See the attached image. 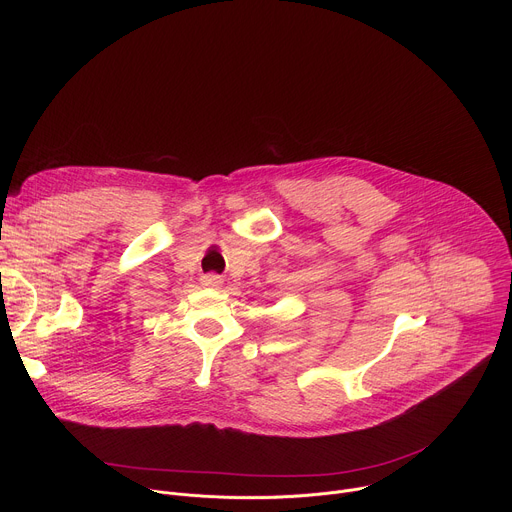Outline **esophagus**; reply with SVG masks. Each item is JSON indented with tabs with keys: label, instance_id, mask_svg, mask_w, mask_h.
<instances>
[{
	"label": "esophagus",
	"instance_id": "1",
	"mask_svg": "<svg viewBox=\"0 0 512 512\" xmlns=\"http://www.w3.org/2000/svg\"><path fill=\"white\" fill-rule=\"evenodd\" d=\"M202 285L218 287V285H223V279L218 277V275H214V273H210V275H204V277H202Z\"/></svg>",
	"mask_w": 512,
	"mask_h": 512
}]
</instances>
